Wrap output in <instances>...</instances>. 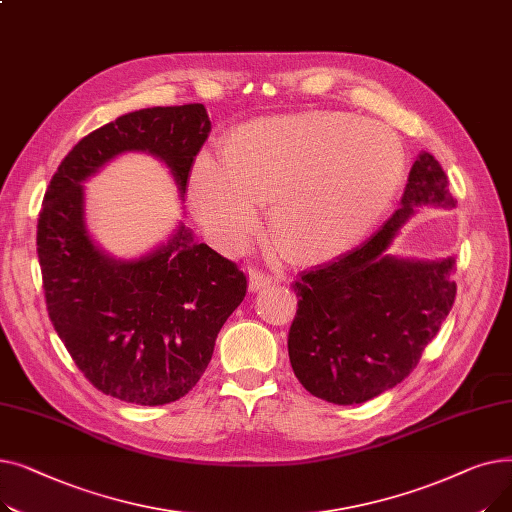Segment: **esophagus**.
Here are the masks:
<instances>
[{
    "label": "esophagus",
    "instance_id": "1",
    "mask_svg": "<svg viewBox=\"0 0 512 512\" xmlns=\"http://www.w3.org/2000/svg\"><path fill=\"white\" fill-rule=\"evenodd\" d=\"M249 288L251 290H261V288H265V286H272V284H276L278 282V278L276 276H272V274H267V272H263V270H251L249 272Z\"/></svg>",
    "mask_w": 512,
    "mask_h": 512
}]
</instances>
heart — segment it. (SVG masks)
<instances>
[{"instance_id":"b5f03b06","label":"heart","mask_w":512,"mask_h":512,"mask_svg":"<svg viewBox=\"0 0 512 512\" xmlns=\"http://www.w3.org/2000/svg\"><path fill=\"white\" fill-rule=\"evenodd\" d=\"M396 134L346 112H303L238 126L224 145L222 168L201 157L188 199L207 232L240 249L270 205V228L294 259L342 253L369 232L405 178Z\"/></svg>"}]
</instances>
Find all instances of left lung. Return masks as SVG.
<instances>
[{
  "label": "left lung",
  "instance_id": "left-lung-1",
  "mask_svg": "<svg viewBox=\"0 0 512 512\" xmlns=\"http://www.w3.org/2000/svg\"><path fill=\"white\" fill-rule=\"evenodd\" d=\"M452 207L448 176L421 153L409 172L402 207L353 251L299 274V305L288 357L307 392L334 405H359L400 384L417 367L452 309L454 259L432 263L386 251L413 205Z\"/></svg>",
  "mask_w": 512,
  "mask_h": 512
}]
</instances>
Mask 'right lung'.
<instances>
[{
    "label": "right lung",
    "instance_id": "1",
    "mask_svg": "<svg viewBox=\"0 0 512 512\" xmlns=\"http://www.w3.org/2000/svg\"><path fill=\"white\" fill-rule=\"evenodd\" d=\"M209 130L203 103L120 116L72 147L43 197L37 253L51 324L80 373L132 405H168L195 388L247 276L184 226L139 261L105 257L87 234L80 182L124 151H149L186 193Z\"/></svg>",
    "mask_w": 512,
    "mask_h": 512
}]
</instances>
